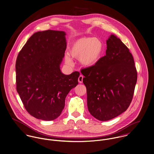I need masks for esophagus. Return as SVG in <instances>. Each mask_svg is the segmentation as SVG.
<instances>
[{"label":"esophagus","instance_id":"obj_1","mask_svg":"<svg viewBox=\"0 0 154 154\" xmlns=\"http://www.w3.org/2000/svg\"><path fill=\"white\" fill-rule=\"evenodd\" d=\"M83 76L82 75H80L78 79V81L79 82V83H83Z\"/></svg>","mask_w":154,"mask_h":154}]
</instances>
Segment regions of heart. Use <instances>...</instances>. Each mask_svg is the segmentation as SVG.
Returning a JSON list of instances; mask_svg holds the SVG:
<instances>
[{
    "mask_svg": "<svg viewBox=\"0 0 154 154\" xmlns=\"http://www.w3.org/2000/svg\"><path fill=\"white\" fill-rule=\"evenodd\" d=\"M104 48V44L99 38L83 36L72 43L69 50V54L73 58L79 59L82 66L91 67L99 61ZM65 61L69 66L72 65V61L67 54L65 55Z\"/></svg>",
    "mask_w": 154,
    "mask_h": 154,
    "instance_id": "b5f03b06",
    "label": "heart"
}]
</instances>
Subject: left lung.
Wrapping results in <instances>:
<instances>
[{
	"label": "left lung",
	"instance_id": "1",
	"mask_svg": "<svg viewBox=\"0 0 154 154\" xmlns=\"http://www.w3.org/2000/svg\"><path fill=\"white\" fill-rule=\"evenodd\" d=\"M106 55L94 66L82 69L90 114L101 121L125 112L132 102L137 71L132 54L114 35L106 41Z\"/></svg>",
	"mask_w": 154,
	"mask_h": 154
}]
</instances>
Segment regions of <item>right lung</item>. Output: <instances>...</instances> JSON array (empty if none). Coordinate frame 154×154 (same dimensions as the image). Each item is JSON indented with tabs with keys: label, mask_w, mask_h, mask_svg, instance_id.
Masks as SVG:
<instances>
[{
	"label": "right lung",
	"mask_w": 154,
	"mask_h": 154,
	"mask_svg": "<svg viewBox=\"0 0 154 154\" xmlns=\"http://www.w3.org/2000/svg\"><path fill=\"white\" fill-rule=\"evenodd\" d=\"M64 31L32 35L17 55L16 83L26 111L38 119L52 120L61 114L69 91L78 85L80 72H61L67 47Z\"/></svg>",
	"instance_id": "obj_1"
}]
</instances>
